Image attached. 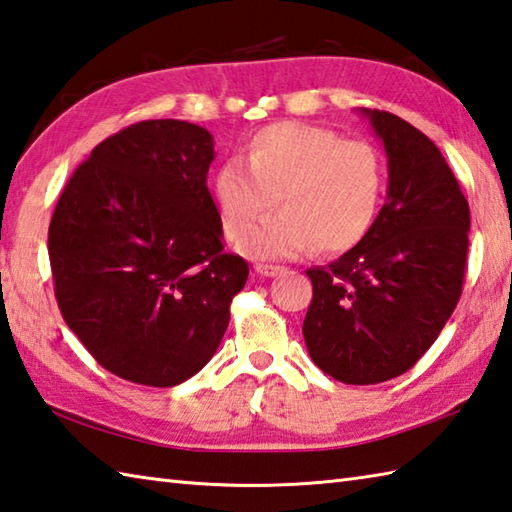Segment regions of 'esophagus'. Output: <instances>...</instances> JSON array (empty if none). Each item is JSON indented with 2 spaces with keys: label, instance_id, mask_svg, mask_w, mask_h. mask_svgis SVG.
I'll list each match as a JSON object with an SVG mask.
<instances>
[{
  "label": "esophagus",
  "instance_id": "obj_1",
  "mask_svg": "<svg viewBox=\"0 0 512 512\" xmlns=\"http://www.w3.org/2000/svg\"><path fill=\"white\" fill-rule=\"evenodd\" d=\"M255 273L262 277H277L279 273H284V268L277 264H255Z\"/></svg>",
  "mask_w": 512,
  "mask_h": 512
}]
</instances>
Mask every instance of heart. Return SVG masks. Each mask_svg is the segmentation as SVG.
I'll return each mask as SVG.
<instances>
[{"label": "heart", "instance_id": "b5f03b06", "mask_svg": "<svg viewBox=\"0 0 512 512\" xmlns=\"http://www.w3.org/2000/svg\"><path fill=\"white\" fill-rule=\"evenodd\" d=\"M382 190L384 162L375 146L302 122L259 128L244 162L228 159L213 177L215 208L230 239H244L270 207L280 206L244 242L253 257L353 248L373 226Z\"/></svg>", "mask_w": 512, "mask_h": 512}]
</instances>
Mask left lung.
Segmentation results:
<instances>
[{
  "label": "left lung",
  "instance_id": "1",
  "mask_svg": "<svg viewBox=\"0 0 512 512\" xmlns=\"http://www.w3.org/2000/svg\"><path fill=\"white\" fill-rule=\"evenodd\" d=\"M364 115L388 155V197L377 219L328 266L308 268L313 302L304 339L337 382L368 386L413 368L462 297L470 210L430 139L386 110Z\"/></svg>",
  "mask_w": 512,
  "mask_h": 512
}]
</instances>
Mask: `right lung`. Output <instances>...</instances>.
<instances>
[{
	"label": "right lung",
	"mask_w": 512,
	"mask_h": 512,
	"mask_svg": "<svg viewBox=\"0 0 512 512\" xmlns=\"http://www.w3.org/2000/svg\"><path fill=\"white\" fill-rule=\"evenodd\" d=\"M206 128L148 119L79 164L48 228L64 322L126 382L168 388L199 373L230 322L248 264L224 253L206 175Z\"/></svg>",
	"instance_id": "add662e5"
}]
</instances>
